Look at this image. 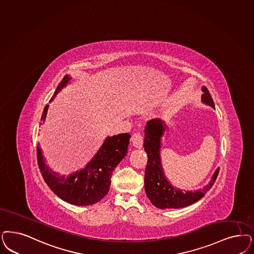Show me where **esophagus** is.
<instances>
[{
  "label": "esophagus",
  "mask_w": 254,
  "mask_h": 254,
  "mask_svg": "<svg viewBox=\"0 0 254 254\" xmlns=\"http://www.w3.org/2000/svg\"><path fill=\"white\" fill-rule=\"evenodd\" d=\"M132 144L133 146H135L136 148H141L142 144H143V137L140 134V132H135L132 135Z\"/></svg>",
  "instance_id": "34e87169"
}]
</instances>
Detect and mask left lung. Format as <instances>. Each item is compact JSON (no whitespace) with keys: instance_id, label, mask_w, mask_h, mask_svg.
Instances as JSON below:
<instances>
[{"instance_id":"obj_1","label":"left lung","mask_w":254,"mask_h":254,"mask_svg":"<svg viewBox=\"0 0 254 254\" xmlns=\"http://www.w3.org/2000/svg\"><path fill=\"white\" fill-rule=\"evenodd\" d=\"M201 90L203 92L201 102L215 109L214 101L207 88L203 86ZM166 128L164 121L158 118L146 123L143 147L148 160L144 175V189L149 200L156 207L160 209L181 208L192 204L204 196L215 183L219 175V168L215 171L209 183L198 190L184 191L174 188L167 180L160 158L161 137Z\"/></svg>"}]
</instances>
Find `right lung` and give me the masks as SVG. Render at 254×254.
<instances>
[{"label": "right lung", "mask_w": 254, "mask_h": 254, "mask_svg": "<svg viewBox=\"0 0 254 254\" xmlns=\"http://www.w3.org/2000/svg\"><path fill=\"white\" fill-rule=\"evenodd\" d=\"M71 77L65 75L54 92L53 98L69 83ZM49 105L45 107L41 121L45 122ZM130 135L122 133L108 137L96 156L84 169L68 175H60L47 166L42 151L37 146V163L40 173L49 188L59 198L74 205H90L100 201L109 192L111 177L114 169L127 154Z\"/></svg>", "instance_id": "1"}]
</instances>
